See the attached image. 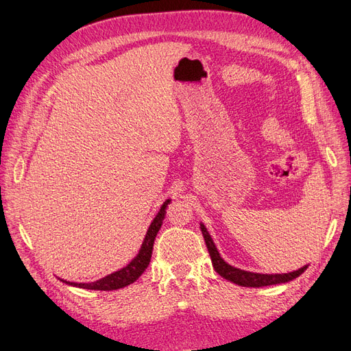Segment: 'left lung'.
Masks as SVG:
<instances>
[{
	"mask_svg": "<svg viewBox=\"0 0 351 351\" xmlns=\"http://www.w3.org/2000/svg\"><path fill=\"white\" fill-rule=\"evenodd\" d=\"M201 232H202V236H204V241L207 245V250L210 252L214 269H216L223 278L234 282V285L245 286V287H264V286L280 285V282H287V281L295 280L308 268V265H304L298 271H293V273H287V274H256V273H250V271L234 268L223 261V258L220 256L217 247L214 246V242L211 239V236L208 234L207 229L204 228V224H201Z\"/></svg>",
	"mask_w": 351,
	"mask_h": 351,
	"instance_id": "1",
	"label": "left lung"
}]
</instances>
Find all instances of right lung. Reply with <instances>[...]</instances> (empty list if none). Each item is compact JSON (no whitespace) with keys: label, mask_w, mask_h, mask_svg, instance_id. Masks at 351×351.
<instances>
[{"label":"right lung","mask_w":351,"mask_h":351,"mask_svg":"<svg viewBox=\"0 0 351 351\" xmlns=\"http://www.w3.org/2000/svg\"><path fill=\"white\" fill-rule=\"evenodd\" d=\"M169 202H171V199L163 202L160 211L157 213V216L154 217L153 223L150 224L149 230H147L145 239L143 242V246H141L138 255L135 256L125 268H122V269L117 271V273L109 274L108 277L97 280L95 282H66L64 280L62 281L66 282V285L87 289V290H118V289H122V287L131 285V282H134L144 273V269L150 264L153 243H154L157 232H159V229L162 228V223H163L165 214H166L165 210H166Z\"/></svg>","instance_id":"obj_1"}]
</instances>
